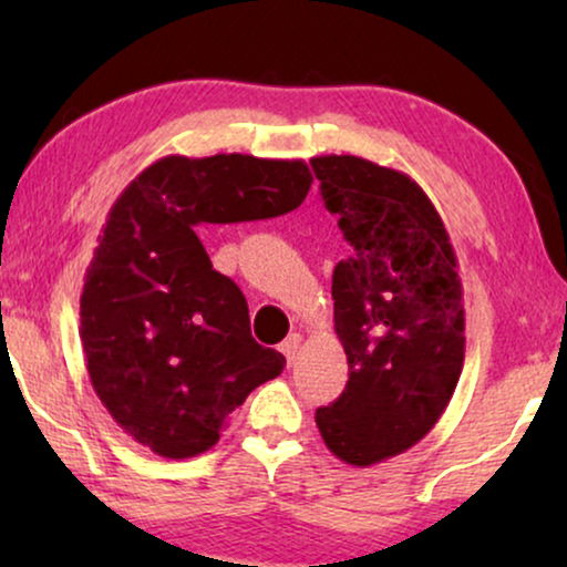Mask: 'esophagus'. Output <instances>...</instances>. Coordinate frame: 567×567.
<instances>
[{"instance_id": "34e87169", "label": "esophagus", "mask_w": 567, "mask_h": 567, "mask_svg": "<svg viewBox=\"0 0 567 567\" xmlns=\"http://www.w3.org/2000/svg\"><path fill=\"white\" fill-rule=\"evenodd\" d=\"M299 348H301V336H297V332H293V336H289V338H286L284 343H281V353L286 355V361H289V363L297 361Z\"/></svg>"}]
</instances>
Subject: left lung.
I'll return each mask as SVG.
<instances>
[{
    "instance_id": "left-lung-1",
    "label": "left lung",
    "mask_w": 567,
    "mask_h": 567,
    "mask_svg": "<svg viewBox=\"0 0 567 567\" xmlns=\"http://www.w3.org/2000/svg\"><path fill=\"white\" fill-rule=\"evenodd\" d=\"M312 169L353 247L332 274L348 384L315 421L338 460L369 467L415 446L452 400L464 363L460 266L413 177L353 154L315 157Z\"/></svg>"
}]
</instances>
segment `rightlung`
<instances>
[{
    "label": "right lung",
    "instance_id": "right-lung-1",
    "mask_svg": "<svg viewBox=\"0 0 567 567\" xmlns=\"http://www.w3.org/2000/svg\"><path fill=\"white\" fill-rule=\"evenodd\" d=\"M309 185L305 159L169 154L107 212L84 274L82 351L100 402L154 454L208 452L231 410L286 367L255 343L243 291L214 270L198 227L289 214Z\"/></svg>",
    "mask_w": 567,
    "mask_h": 567
}]
</instances>
